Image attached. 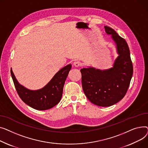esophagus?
<instances>
[{
    "mask_svg": "<svg viewBox=\"0 0 148 148\" xmlns=\"http://www.w3.org/2000/svg\"><path fill=\"white\" fill-rule=\"evenodd\" d=\"M73 65L75 67H79L82 65L81 63L79 62V61H75V62H73Z\"/></svg>",
    "mask_w": 148,
    "mask_h": 148,
    "instance_id": "obj_1",
    "label": "esophagus"
}]
</instances>
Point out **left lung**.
Masks as SVG:
<instances>
[{
  "label": "left lung",
  "instance_id": "8db88e82",
  "mask_svg": "<svg viewBox=\"0 0 148 148\" xmlns=\"http://www.w3.org/2000/svg\"><path fill=\"white\" fill-rule=\"evenodd\" d=\"M116 44L119 56L114 67L106 71L93 67L81 70L82 85L87 99L95 105L108 107L123 99L127 93L133 73L130 49L125 40L113 29L105 26Z\"/></svg>",
  "mask_w": 148,
  "mask_h": 148
}]
</instances>
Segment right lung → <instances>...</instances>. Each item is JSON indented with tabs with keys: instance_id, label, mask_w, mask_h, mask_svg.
Listing matches in <instances>:
<instances>
[{
	"instance_id": "add662e5",
	"label": "right lung",
	"mask_w": 148,
	"mask_h": 148,
	"mask_svg": "<svg viewBox=\"0 0 148 148\" xmlns=\"http://www.w3.org/2000/svg\"><path fill=\"white\" fill-rule=\"evenodd\" d=\"M71 67V64L64 67L45 86L35 91L28 90L21 85L16 79L12 69L11 73L15 89L21 99L33 109L44 110L55 106L60 102L64 82Z\"/></svg>"
}]
</instances>
